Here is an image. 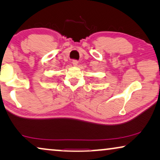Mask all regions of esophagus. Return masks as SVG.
I'll return each mask as SVG.
<instances>
[{
	"label": "esophagus",
	"instance_id": "34e87169",
	"mask_svg": "<svg viewBox=\"0 0 160 160\" xmlns=\"http://www.w3.org/2000/svg\"><path fill=\"white\" fill-rule=\"evenodd\" d=\"M78 61L77 60H73V62H72V64H73V66H77L78 65Z\"/></svg>",
	"mask_w": 160,
	"mask_h": 160
}]
</instances>
